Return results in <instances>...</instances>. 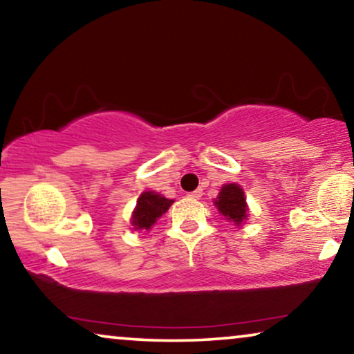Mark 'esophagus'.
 Listing matches in <instances>:
<instances>
[{
    "instance_id": "esophagus-1",
    "label": "esophagus",
    "mask_w": 354,
    "mask_h": 354,
    "mask_svg": "<svg viewBox=\"0 0 354 354\" xmlns=\"http://www.w3.org/2000/svg\"><path fill=\"white\" fill-rule=\"evenodd\" d=\"M191 197V199H201L202 197V189H196V191H192V192H189V194H187Z\"/></svg>"
}]
</instances>
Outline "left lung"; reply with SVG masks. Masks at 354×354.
<instances>
[{"instance_id": "8db88e82", "label": "left lung", "mask_w": 354, "mask_h": 354, "mask_svg": "<svg viewBox=\"0 0 354 354\" xmlns=\"http://www.w3.org/2000/svg\"><path fill=\"white\" fill-rule=\"evenodd\" d=\"M215 205L225 218L233 221L236 226L248 218V204L244 191L241 189V186L234 185V183H230V185L221 187Z\"/></svg>"}]
</instances>
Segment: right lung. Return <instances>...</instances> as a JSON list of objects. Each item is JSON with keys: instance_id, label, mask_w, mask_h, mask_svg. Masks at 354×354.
Returning a JSON list of instances; mask_svg holds the SVG:
<instances>
[{"instance_id": "obj_1", "label": "right lung", "mask_w": 354, "mask_h": 354, "mask_svg": "<svg viewBox=\"0 0 354 354\" xmlns=\"http://www.w3.org/2000/svg\"><path fill=\"white\" fill-rule=\"evenodd\" d=\"M174 201L167 199L162 194H157L153 191H145L140 194L138 199V205L133 212V218H131V225L134 230H149L155 225L157 218H160L165 212L169 209V205Z\"/></svg>"}]
</instances>
